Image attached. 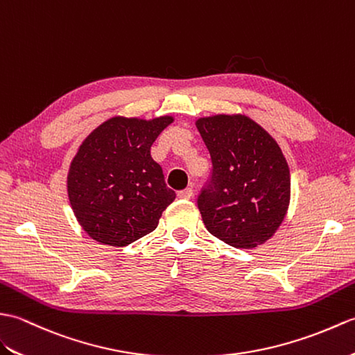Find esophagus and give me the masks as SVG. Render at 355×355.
Listing matches in <instances>:
<instances>
[{
  "instance_id": "34e87169",
  "label": "esophagus",
  "mask_w": 355,
  "mask_h": 355,
  "mask_svg": "<svg viewBox=\"0 0 355 355\" xmlns=\"http://www.w3.org/2000/svg\"><path fill=\"white\" fill-rule=\"evenodd\" d=\"M180 199H191L193 198V188H185V190H180L178 193Z\"/></svg>"
}]
</instances>
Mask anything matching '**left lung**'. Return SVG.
<instances>
[{
	"mask_svg": "<svg viewBox=\"0 0 355 355\" xmlns=\"http://www.w3.org/2000/svg\"><path fill=\"white\" fill-rule=\"evenodd\" d=\"M211 173L198 196L207 230L237 249L269 240L288 208L290 173L279 146L241 115L202 118Z\"/></svg>",
	"mask_w": 355,
	"mask_h": 355,
	"instance_id": "left-lung-1",
	"label": "left lung"
}]
</instances>
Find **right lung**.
<instances>
[{
  "label": "right lung",
  "mask_w": 355,
  "mask_h": 355,
  "mask_svg": "<svg viewBox=\"0 0 355 355\" xmlns=\"http://www.w3.org/2000/svg\"><path fill=\"white\" fill-rule=\"evenodd\" d=\"M171 116L112 118L83 141L68 173V198L89 237L128 246L156 230L176 193L150 155Z\"/></svg>",
  "instance_id": "right-lung-1"
}]
</instances>
